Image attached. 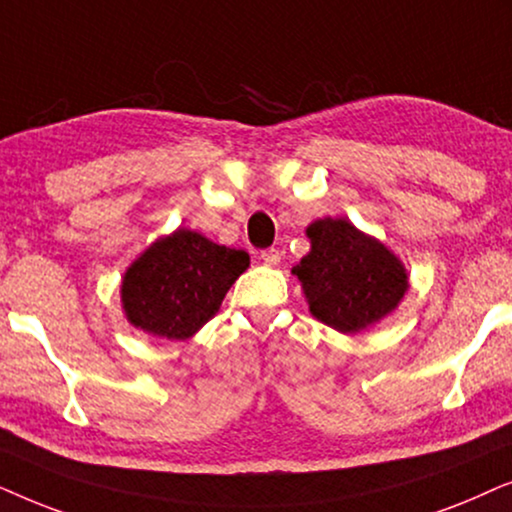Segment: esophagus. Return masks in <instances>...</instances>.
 <instances>
[{
	"instance_id": "1",
	"label": "esophagus",
	"mask_w": 512,
	"mask_h": 512,
	"mask_svg": "<svg viewBox=\"0 0 512 512\" xmlns=\"http://www.w3.org/2000/svg\"><path fill=\"white\" fill-rule=\"evenodd\" d=\"M260 260L267 264V267H276L278 262H281V250L278 248H267L260 252Z\"/></svg>"
}]
</instances>
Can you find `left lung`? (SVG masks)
I'll use <instances>...</instances> for the list:
<instances>
[{"mask_svg":"<svg viewBox=\"0 0 512 512\" xmlns=\"http://www.w3.org/2000/svg\"><path fill=\"white\" fill-rule=\"evenodd\" d=\"M311 250L292 267L313 318L342 335H356L398 309L410 290L400 257L346 217L306 227Z\"/></svg>","mask_w":512,"mask_h":512,"instance_id":"left-lung-1","label":"left lung"}]
</instances>
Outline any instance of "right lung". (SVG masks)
<instances>
[{
    "mask_svg": "<svg viewBox=\"0 0 512 512\" xmlns=\"http://www.w3.org/2000/svg\"><path fill=\"white\" fill-rule=\"evenodd\" d=\"M250 267L245 250L177 227L147 245L121 278L128 325L159 339H189L220 311L236 278Z\"/></svg>",
    "mask_w": 512,
    "mask_h": 512,
    "instance_id": "1",
    "label": "right lung"
}]
</instances>
